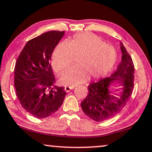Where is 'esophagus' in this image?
<instances>
[{"mask_svg": "<svg viewBox=\"0 0 152 152\" xmlns=\"http://www.w3.org/2000/svg\"><path fill=\"white\" fill-rule=\"evenodd\" d=\"M73 89H74V87H69V86L65 87V91H66V92H69V91Z\"/></svg>", "mask_w": 152, "mask_h": 152, "instance_id": "34e87169", "label": "esophagus"}]
</instances>
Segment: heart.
I'll list each match as a JSON object with an SVG mask.
<instances>
[{
	"label": "heart",
	"instance_id": "heart-1",
	"mask_svg": "<svg viewBox=\"0 0 152 152\" xmlns=\"http://www.w3.org/2000/svg\"><path fill=\"white\" fill-rule=\"evenodd\" d=\"M77 58V67L70 68L62 74L63 85L74 87L86 82L89 77L96 80L108 74L116 65L118 54L98 36L90 33L76 34L69 42L63 40L56 47L52 54V65L61 73Z\"/></svg>",
	"mask_w": 152,
	"mask_h": 152
}]
</instances>
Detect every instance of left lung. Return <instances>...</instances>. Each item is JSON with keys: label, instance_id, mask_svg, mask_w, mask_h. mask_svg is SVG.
<instances>
[{"label": "left lung", "instance_id": "8db88e82", "mask_svg": "<svg viewBox=\"0 0 152 152\" xmlns=\"http://www.w3.org/2000/svg\"><path fill=\"white\" fill-rule=\"evenodd\" d=\"M122 61L116 71L87 87L88 94L81 102L83 112L93 121L102 122L118 114L126 105L134 88V65L132 57L121 42ZM118 81L124 86L121 98L114 97L109 85Z\"/></svg>", "mask_w": 152, "mask_h": 152}]
</instances>
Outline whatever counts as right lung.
Here are the masks:
<instances>
[{
	"instance_id": "right-lung-1",
	"label": "right lung",
	"mask_w": 152,
	"mask_h": 152,
	"mask_svg": "<svg viewBox=\"0 0 152 152\" xmlns=\"http://www.w3.org/2000/svg\"><path fill=\"white\" fill-rule=\"evenodd\" d=\"M65 31H50L29 40L14 68V86L21 106L33 116L45 118L58 110L66 96L63 87L54 85L50 61Z\"/></svg>"
}]
</instances>
